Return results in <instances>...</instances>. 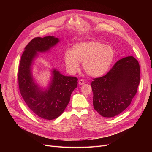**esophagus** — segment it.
Returning <instances> with one entry per match:
<instances>
[{
	"mask_svg": "<svg viewBox=\"0 0 152 152\" xmlns=\"http://www.w3.org/2000/svg\"><path fill=\"white\" fill-rule=\"evenodd\" d=\"M78 84L80 85H83L84 84V81L83 80H80L79 81H78Z\"/></svg>",
	"mask_w": 152,
	"mask_h": 152,
	"instance_id": "obj_1",
	"label": "esophagus"
}]
</instances>
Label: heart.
<instances>
[{
  "instance_id": "obj_1",
  "label": "heart",
  "mask_w": 152,
  "mask_h": 152,
  "mask_svg": "<svg viewBox=\"0 0 152 152\" xmlns=\"http://www.w3.org/2000/svg\"><path fill=\"white\" fill-rule=\"evenodd\" d=\"M115 57L113 48L96 41L80 42L74 45L72 52L67 51L64 56L65 65L71 73L76 72L82 63L87 74L99 77L110 69Z\"/></svg>"
}]
</instances>
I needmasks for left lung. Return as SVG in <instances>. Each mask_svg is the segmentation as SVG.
I'll use <instances>...</instances> for the list:
<instances>
[{
	"label": "left lung",
	"instance_id": "1",
	"mask_svg": "<svg viewBox=\"0 0 152 152\" xmlns=\"http://www.w3.org/2000/svg\"><path fill=\"white\" fill-rule=\"evenodd\" d=\"M91 83L93 105L101 116H115L127 108L140 82V66L132 56L121 59L104 76Z\"/></svg>",
	"mask_w": 152,
	"mask_h": 152
}]
</instances>
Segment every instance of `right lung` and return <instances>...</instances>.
Here are the masks:
<instances>
[{
    "label": "right lung",
    "instance_id": "obj_1",
    "mask_svg": "<svg viewBox=\"0 0 152 152\" xmlns=\"http://www.w3.org/2000/svg\"><path fill=\"white\" fill-rule=\"evenodd\" d=\"M60 42L55 36L33 39L24 48L18 71V81L22 97L30 109L47 120L59 117L68 104L71 93L77 87L78 79L65 76L58 69L51 70L46 87L38 84L33 77L34 61L39 53H46Z\"/></svg>",
    "mask_w": 152,
    "mask_h": 152
}]
</instances>
